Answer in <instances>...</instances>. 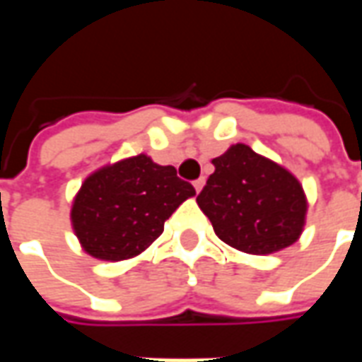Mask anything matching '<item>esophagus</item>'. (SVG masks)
<instances>
[{"mask_svg":"<svg viewBox=\"0 0 362 362\" xmlns=\"http://www.w3.org/2000/svg\"><path fill=\"white\" fill-rule=\"evenodd\" d=\"M204 184H205V178H197V180L194 182V188H196V192H202Z\"/></svg>","mask_w":362,"mask_h":362,"instance_id":"esophagus-1","label":"esophagus"}]
</instances>
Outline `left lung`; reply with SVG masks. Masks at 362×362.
<instances>
[{
	"label": "left lung",
	"mask_w": 362,
	"mask_h": 362,
	"mask_svg": "<svg viewBox=\"0 0 362 362\" xmlns=\"http://www.w3.org/2000/svg\"><path fill=\"white\" fill-rule=\"evenodd\" d=\"M213 166L197 205L223 243L266 256L298 240L308 204L303 184L287 168L244 143L230 145Z\"/></svg>",
	"instance_id": "left-lung-1"
}]
</instances>
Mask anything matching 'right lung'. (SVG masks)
Masks as SVG:
<instances>
[{
  "label": "right lung",
  "mask_w": 362,
  "mask_h": 362,
  "mask_svg": "<svg viewBox=\"0 0 362 362\" xmlns=\"http://www.w3.org/2000/svg\"><path fill=\"white\" fill-rule=\"evenodd\" d=\"M192 196L196 189L176 176L174 166L141 153L85 178L71 205V227L93 258H134L163 235L165 221Z\"/></svg>",
  "instance_id": "obj_1"
}]
</instances>
